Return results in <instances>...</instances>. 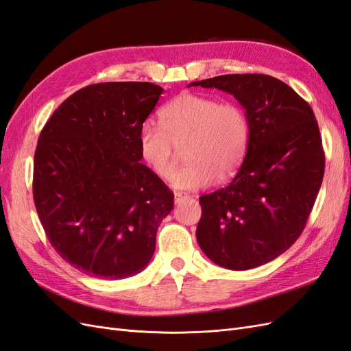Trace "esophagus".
<instances>
[{
  "label": "esophagus",
  "instance_id": "1",
  "mask_svg": "<svg viewBox=\"0 0 351 351\" xmlns=\"http://www.w3.org/2000/svg\"><path fill=\"white\" fill-rule=\"evenodd\" d=\"M187 199H190V196L186 195V193H180V192L174 193V202H176V204H180V202L187 200Z\"/></svg>",
  "mask_w": 351,
  "mask_h": 351
}]
</instances>
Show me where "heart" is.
I'll return each instance as SVG.
<instances>
[{"label": "heart", "mask_w": 351, "mask_h": 351, "mask_svg": "<svg viewBox=\"0 0 351 351\" xmlns=\"http://www.w3.org/2000/svg\"><path fill=\"white\" fill-rule=\"evenodd\" d=\"M159 123L162 130L151 123L141 127L139 154L159 178H168L174 171V146L186 145L189 162L171 177L176 189L196 190L231 178L246 156L250 127L237 104L187 92L164 105Z\"/></svg>", "instance_id": "1"}]
</instances>
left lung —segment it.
Masks as SVG:
<instances>
[{"mask_svg": "<svg viewBox=\"0 0 351 351\" xmlns=\"http://www.w3.org/2000/svg\"><path fill=\"white\" fill-rule=\"evenodd\" d=\"M189 86L232 95L250 127L237 176L199 197L197 243L222 268L261 267L300 237L321 189L325 154L315 114L289 84L267 74H226Z\"/></svg>", "mask_w": 351, "mask_h": 351, "instance_id": "left-lung-1", "label": "left lung"}]
</instances>
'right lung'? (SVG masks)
<instances>
[{"instance_id":"add662e5","label":"right lung","mask_w":351,"mask_h":351,"mask_svg":"<svg viewBox=\"0 0 351 351\" xmlns=\"http://www.w3.org/2000/svg\"><path fill=\"white\" fill-rule=\"evenodd\" d=\"M162 92L147 82L89 84L39 134L36 212L52 247L83 274L121 280L152 259L174 195L141 162L137 141Z\"/></svg>"}]
</instances>
